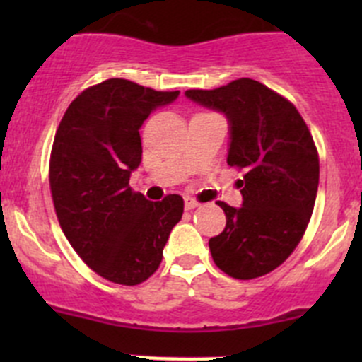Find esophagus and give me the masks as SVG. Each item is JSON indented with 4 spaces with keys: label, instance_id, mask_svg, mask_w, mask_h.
Instances as JSON below:
<instances>
[{
    "label": "esophagus",
    "instance_id": "34e87169",
    "mask_svg": "<svg viewBox=\"0 0 362 362\" xmlns=\"http://www.w3.org/2000/svg\"><path fill=\"white\" fill-rule=\"evenodd\" d=\"M184 204H185V210H194V208L199 206V203L192 198H185Z\"/></svg>",
    "mask_w": 362,
    "mask_h": 362
}]
</instances>
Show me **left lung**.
Listing matches in <instances>:
<instances>
[{
	"label": "left lung",
	"mask_w": 362,
	"mask_h": 362,
	"mask_svg": "<svg viewBox=\"0 0 362 362\" xmlns=\"http://www.w3.org/2000/svg\"><path fill=\"white\" fill-rule=\"evenodd\" d=\"M229 124L228 164L243 170L242 206L217 202L226 228L208 242L215 264L238 280L279 268L301 242L319 187V156L305 120L286 98L252 78L185 90Z\"/></svg>",
	"instance_id": "obj_1"
}]
</instances>
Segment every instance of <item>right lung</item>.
I'll list each match as a JSON object with an SVG mask.
<instances>
[{
    "mask_svg": "<svg viewBox=\"0 0 362 362\" xmlns=\"http://www.w3.org/2000/svg\"><path fill=\"white\" fill-rule=\"evenodd\" d=\"M178 94L105 80L78 94L57 127L50 191L61 229L82 261L110 282L147 280L184 214L178 194L154 203L129 187L141 160V124Z\"/></svg>",
    "mask_w": 362,
    "mask_h": 362,
    "instance_id": "right-lung-1",
    "label": "right lung"
}]
</instances>
